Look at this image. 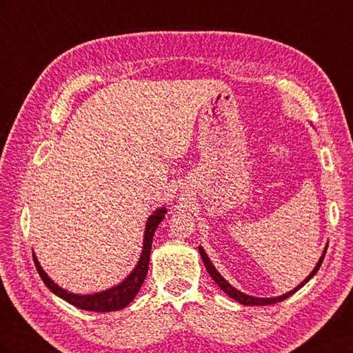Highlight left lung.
<instances>
[{"instance_id":"1","label":"left lung","mask_w":353,"mask_h":353,"mask_svg":"<svg viewBox=\"0 0 353 353\" xmlns=\"http://www.w3.org/2000/svg\"><path fill=\"white\" fill-rule=\"evenodd\" d=\"M327 245H328V243H327ZM327 245H325V249H324V252H323V256H321V258H319V261H318L316 265H315V268L312 270V272L309 274L301 284H299L297 287H294L293 290L287 292V293H284V294H281V296H275V297H254V296H249V294H245V293L237 290L236 287H232V285L218 272V270L215 268V266H213V263H212L210 259H209V256L206 254L205 249H203L201 245H199V253H200V256H201L203 263H205V266H206V271L209 272V275L212 276L213 281H215V283L221 287L222 292H225L230 297L234 299V301H237V302L241 303V305H245V306H265V305H272V303L283 302L284 299H287V297H290L292 294H294V293L299 290V288H302L309 280H311L312 276L318 272L319 266H321V263H323V261H324V256H325V252H327Z\"/></svg>"}]
</instances>
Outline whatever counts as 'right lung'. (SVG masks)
I'll use <instances>...</instances> for the list:
<instances>
[{"label": "right lung", "mask_w": 353, "mask_h": 353, "mask_svg": "<svg viewBox=\"0 0 353 353\" xmlns=\"http://www.w3.org/2000/svg\"><path fill=\"white\" fill-rule=\"evenodd\" d=\"M165 213H166V208H159L152 213L150 216L147 218L144 240H143V252H141L140 259H138L135 268L131 271V274L117 285L108 288V290L99 292V293H92V294L70 293L50 279L47 272L42 270V266L38 262L37 256L34 253L32 256H34V262H35L37 271L41 276V280L44 281V284L56 296L61 297L63 301H66L68 303H70L73 306L83 309V311H92V312L121 311V309L126 307L134 301L137 293L140 292V288L145 280V275L148 271V262H150V252H152L154 231L159 227V223L163 221Z\"/></svg>", "instance_id": "1"}]
</instances>
